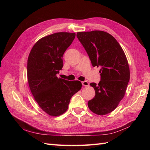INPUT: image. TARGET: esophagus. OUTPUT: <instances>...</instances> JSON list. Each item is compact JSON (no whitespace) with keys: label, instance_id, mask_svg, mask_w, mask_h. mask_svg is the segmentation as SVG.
<instances>
[{"label":"esophagus","instance_id":"1","mask_svg":"<svg viewBox=\"0 0 150 150\" xmlns=\"http://www.w3.org/2000/svg\"><path fill=\"white\" fill-rule=\"evenodd\" d=\"M82 84L84 86H89V83L88 82V81H83V82H82Z\"/></svg>","mask_w":150,"mask_h":150}]
</instances>
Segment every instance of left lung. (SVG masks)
Returning a JSON list of instances; mask_svg holds the SVG:
<instances>
[{
  "label": "left lung",
  "mask_w": 150,
  "mask_h": 150,
  "mask_svg": "<svg viewBox=\"0 0 150 150\" xmlns=\"http://www.w3.org/2000/svg\"><path fill=\"white\" fill-rule=\"evenodd\" d=\"M76 35L93 66L101 67V81L98 84H90L95 90V96L88 101V107L96 115L108 114L125 96L130 77L128 60L120 44L106 32H79Z\"/></svg>",
  "instance_id": "8db88e82"
}]
</instances>
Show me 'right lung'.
Listing matches in <instances>:
<instances>
[{
	"label": "right lung",
	"instance_id": "1",
	"mask_svg": "<svg viewBox=\"0 0 150 150\" xmlns=\"http://www.w3.org/2000/svg\"><path fill=\"white\" fill-rule=\"evenodd\" d=\"M76 34L57 33L39 39L32 48L28 59V80L35 101L47 114L58 116L64 113L70 99L81 89L79 81L58 78L63 67L62 57Z\"/></svg>",
	"mask_w": 150,
	"mask_h": 150
}]
</instances>
